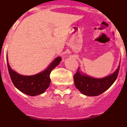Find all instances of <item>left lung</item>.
<instances>
[{
  "mask_svg": "<svg viewBox=\"0 0 127 127\" xmlns=\"http://www.w3.org/2000/svg\"><path fill=\"white\" fill-rule=\"evenodd\" d=\"M120 64L115 72L102 79H95L84 75L79 71V68L73 76L75 86L82 93L87 96H98L108 90L116 80L120 71Z\"/></svg>",
  "mask_w": 127,
  "mask_h": 127,
  "instance_id": "1",
  "label": "left lung"
}]
</instances>
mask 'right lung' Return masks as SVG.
<instances>
[{
	"label": "right lung",
	"instance_id": "1",
	"mask_svg": "<svg viewBox=\"0 0 127 127\" xmlns=\"http://www.w3.org/2000/svg\"><path fill=\"white\" fill-rule=\"evenodd\" d=\"M61 61V58L60 57H57L46 70L34 75L31 76L18 74L11 68L8 61H7V64L9 73L15 86L21 92L27 95L36 96L43 93L49 87L51 81L50 73L55 67L59 64Z\"/></svg>",
	"mask_w": 127,
	"mask_h": 127
}]
</instances>
